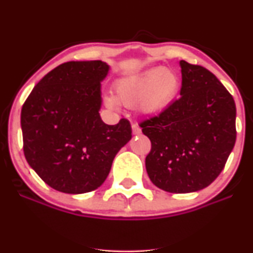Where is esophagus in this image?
Masks as SVG:
<instances>
[{"label":"esophagus","mask_w":253,"mask_h":253,"mask_svg":"<svg viewBox=\"0 0 253 253\" xmlns=\"http://www.w3.org/2000/svg\"><path fill=\"white\" fill-rule=\"evenodd\" d=\"M132 132H133V134H135V135L140 134V133H141L140 127H139L136 124H133V125H132Z\"/></svg>","instance_id":"obj_1"}]
</instances>
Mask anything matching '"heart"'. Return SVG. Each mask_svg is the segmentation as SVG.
Here are the masks:
<instances>
[{
  "mask_svg": "<svg viewBox=\"0 0 253 253\" xmlns=\"http://www.w3.org/2000/svg\"><path fill=\"white\" fill-rule=\"evenodd\" d=\"M179 90V78L173 71L163 68L151 69L124 78L115 86V98L126 106L139 103L145 114H158L173 102ZM114 97H107L110 107L117 104Z\"/></svg>",
  "mask_w": 253,
  "mask_h": 253,
  "instance_id": "1",
  "label": "heart"
}]
</instances>
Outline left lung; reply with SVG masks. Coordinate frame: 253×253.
Returning a JSON list of instances; mask_svg holds the SVG:
<instances>
[{
	"instance_id": "left-lung-1",
	"label": "left lung",
	"mask_w": 253,
	"mask_h": 253,
	"mask_svg": "<svg viewBox=\"0 0 253 253\" xmlns=\"http://www.w3.org/2000/svg\"><path fill=\"white\" fill-rule=\"evenodd\" d=\"M181 97L139 126L151 140L147 175L159 189L185 194L208 187L236 144V103L210 70L179 62Z\"/></svg>"
}]
</instances>
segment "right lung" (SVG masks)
<instances>
[{
  "instance_id": "1",
  "label": "right lung",
  "mask_w": 253,
  "mask_h": 253,
  "mask_svg": "<svg viewBox=\"0 0 253 253\" xmlns=\"http://www.w3.org/2000/svg\"><path fill=\"white\" fill-rule=\"evenodd\" d=\"M102 60L68 62L45 75L21 109L26 161L46 184L66 194L97 189L132 138L127 119L101 120Z\"/></svg>"
}]
</instances>
